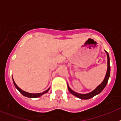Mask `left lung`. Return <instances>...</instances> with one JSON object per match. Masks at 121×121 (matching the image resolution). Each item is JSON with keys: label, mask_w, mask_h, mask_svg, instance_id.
Wrapping results in <instances>:
<instances>
[{"label": "left lung", "mask_w": 121, "mask_h": 121, "mask_svg": "<svg viewBox=\"0 0 121 121\" xmlns=\"http://www.w3.org/2000/svg\"><path fill=\"white\" fill-rule=\"evenodd\" d=\"M107 53V70L106 73V75L105 76L104 79L102 81V82L100 85H98L96 88H95L94 90H93L91 92L88 93L86 94H81V93H78L74 91L73 90L71 89L70 88V86H68V85H67L68 86V91L71 93L72 95H73L74 96H75L77 98H79L81 99H89L90 98H93L96 95H98V94L100 93L104 89V88L106 86L107 84L108 81L109 77H110V57H109L108 53L105 51Z\"/></svg>", "instance_id": "obj_1"}]
</instances>
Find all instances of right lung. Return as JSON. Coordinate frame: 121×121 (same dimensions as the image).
Returning a JSON list of instances; mask_svg holds the SVG:
<instances>
[{
	"mask_svg": "<svg viewBox=\"0 0 121 121\" xmlns=\"http://www.w3.org/2000/svg\"><path fill=\"white\" fill-rule=\"evenodd\" d=\"M13 83H14V84L15 86H16V88L18 90V91H19V92L21 93L22 95H23L24 96L28 97V98H39V97H40L41 96H42L43 94L47 93L48 91L49 90H50V87L48 89H47V90L45 91H43V92H42V93H30L26 92V91H25L22 90V89H21V88H19V86L16 85V84L15 83L14 81L13 80Z\"/></svg>",
	"mask_w": 121,
	"mask_h": 121,
	"instance_id": "1",
	"label": "right lung"
}]
</instances>
